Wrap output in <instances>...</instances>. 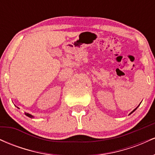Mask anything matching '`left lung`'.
<instances>
[{"label": "left lung", "instance_id": "1", "mask_svg": "<svg viewBox=\"0 0 155 155\" xmlns=\"http://www.w3.org/2000/svg\"><path fill=\"white\" fill-rule=\"evenodd\" d=\"M138 107H137V108H138ZM137 108H135V109H134V110H133V111L132 112H131V113H130V114H132V113H133V112H134L135 111H136V110L137 109Z\"/></svg>", "mask_w": 155, "mask_h": 155}]
</instances>
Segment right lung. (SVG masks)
<instances>
[{"mask_svg": "<svg viewBox=\"0 0 155 155\" xmlns=\"http://www.w3.org/2000/svg\"><path fill=\"white\" fill-rule=\"evenodd\" d=\"M25 115H26V116H28V117H31V118H32V117H33V116H32L31 114H28V113H25Z\"/></svg>", "mask_w": 155, "mask_h": 155, "instance_id": "add662e5", "label": "right lung"}]
</instances>
